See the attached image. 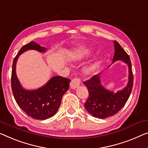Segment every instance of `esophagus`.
<instances>
[{"mask_svg":"<svg viewBox=\"0 0 148 148\" xmlns=\"http://www.w3.org/2000/svg\"><path fill=\"white\" fill-rule=\"evenodd\" d=\"M80 79L78 78H75L71 81V82L70 84V86L72 89H75L77 87H78L80 86Z\"/></svg>","mask_w":148,"mask_h":148,"instance_id":"obj_1","label":"esophagus"}]
</instances>
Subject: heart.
I'll return each instance as SVG.
<instances>
[{
  "label": "heart",
  "mask_w": 148,
  "mask_h": 148,
  "mask_svg": "<svg viewBox=\"0 0 148 148\" xmlns=\"http://www.w3.org/2000/svg\"><path fill=\"white\" fill-rule=\"evenodd\" d=\"M90 50L88 49H86L84 48H79L77 49L74 50L71 54V58L73 60H81L85 57L88 56L90 54ZM93 68L92 67H88L86 69V73H90L92 72Z\"/></svg>",
  "instance_id": "heart-1"
}]
</instances>
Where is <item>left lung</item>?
Listing matches in <instances>:
<instances>
[{"mask_svg":"<svg viewBox=\"0 0 148 148\" xmlns=\"http://www.w3.org/2000/svg\"><path fill=\"white\" fill-rule=\"evenodd\" d=\"M115 54L113 62L121 60L129 66V82L127 86L122 91L114 93L106 90L100 83L99 74L94 75L83 82L88 90V98L84 104L86 110L95 118L103 119L116 114L124 106L132 92L134 84V75L129 55L114 40Z\"/></svg>","mask_w":148,"mask_h":148,"instance_id":"left-lung-1","label":"left lung"}]
</instances>
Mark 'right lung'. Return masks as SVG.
Instances as JSON below:
<instances>
[{
  "label": "right lung",
  "instance_id": "right-lung-1",
  "mask_svg": "<svg viewBox=\"0 0 148 148\" xmlns=\"http://www.w3.org/2000/svg\"><path fill=\"white\" fill-rule=\"evenodd\" d=\"M45 52L46 48L34 42H30L21 48L13 60L11 87L13 96L18 106L28 116L35 120H46L56 113L65 92L69 89L70 80L62 76L52 77L45 86L28 91L22 88L16 75V64L19 55L28 50Z\"/></svg>",
  "mask_w": 148,
  "mask_h": 148
}]
</instances>
